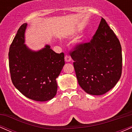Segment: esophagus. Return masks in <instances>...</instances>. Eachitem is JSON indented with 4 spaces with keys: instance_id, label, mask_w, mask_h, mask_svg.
<instances>
[{
    "instance_id": "esophagus-1",
    "label": "esophagus",
    "mask_w": 132,
    "mask_h": 132,
    "mask_svg": "<svg viewBox=\"0 0 132 132\" xmlns=\"http://www.w3.org/2000/svg\"><path fill=\"white\" fill-rule=\"evenodd\" d=\"M64 60L66 62H70L71 61V56H69L66 55V56H65Z\"/></svg>"
}]
</instances>
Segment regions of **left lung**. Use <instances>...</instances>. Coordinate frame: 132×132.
Here are the masks:
<instances>
[{
  "label": "left lung",
  "instance_id": "1",
  "mask_svg": "<svg viewBox=\"0 0 132 132\" xmlns=\"http://www.w3.org/2000/svg\"><path fill=\"white\" fill-rule=\"evenodd\" d=\"M71 56L79 84L89 94H104L120 78L122 47L103 18L92 40L77 46Z\"/></svg>",
  "mask_w": 132,
  "mask_h": 132
}]
</instances>
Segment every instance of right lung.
<instances>
[{
    "instance_id": "1",
    "label": "right lung",
    "mask_w": 132,
    "mask_h": 132,
    "mask_svg": "<svg viewBox=\"0 0 132 132\" xmlns=\"http://www.w3.org/2000/svg\"><path fill=\"white\" fill-rule=\"evenodd\" d=\"M27 23L19 28L9 48L11 79L23 95L36 101H50L56 94V78L65 64L63 53H56L46 45L34 51L25 45Z\"/></svg>"
}]
</instances>
